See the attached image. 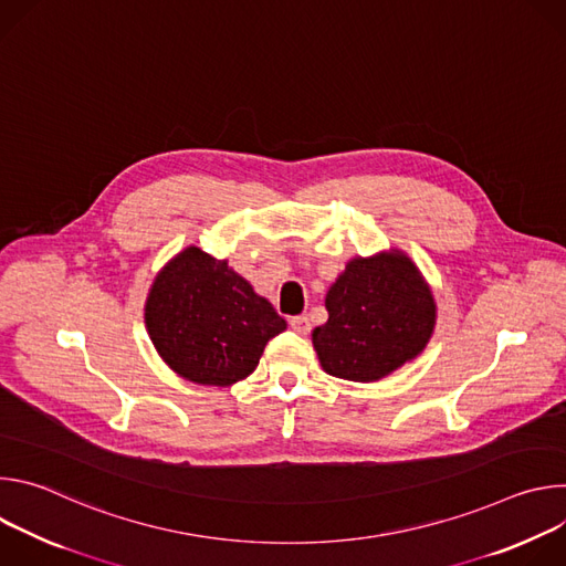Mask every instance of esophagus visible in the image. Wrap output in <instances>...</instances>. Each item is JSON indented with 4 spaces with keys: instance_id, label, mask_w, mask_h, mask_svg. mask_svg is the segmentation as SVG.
Segmentation results:
<instances>
[{
    "instance_id": "obj_1",
    "label": "esophagus",
    "mask_w": 566,
    "mask_h": 566,
    "mask_svg": "<svg viewBox=\"0 0 566 566\" xmlns=\"http://www.w3.org/2000/svg\"><path fill=\"white\" fill-rule=\"evenodd\" d=\"M289 325H291V329H293L295 334H300V336H306V334L311 332V322H308L306 315H293V317L289 319Z\"/></svg>"
}]
</instances>
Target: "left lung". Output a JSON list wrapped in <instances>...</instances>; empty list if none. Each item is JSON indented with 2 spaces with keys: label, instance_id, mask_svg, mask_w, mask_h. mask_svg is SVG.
I'll return each instance as SVG.
<instances>
[{
  "label": "left lung",
  "instance_id": "left-lung-1",
  "mask_svg": "<svg viewBox=\"0 0 566 566\" xmlns=\"http://www.w3.org/2000/svg\"><path fill=\"white\" fill-rule=\"evenodd\" d=\"M329 319L311 334L327 374L376 382L428 347L437 327L434 293L398 249L354 258L329 286Z\"/></svg>",
  "mask_w": 566,
  "mask_h": 566
}]
</instances>
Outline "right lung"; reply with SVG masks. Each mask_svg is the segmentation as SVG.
<instances>
[{"label":"right lung","instance_id":"right-lung-1","mask_svg":"<svg viewBox=\"0 0 566 566\" xmlns=\"http://www.w3.org/2000/svg\"><path fill=\"white\" fill-rule=\"evenodd\" d=\"M145 329L164 363L197 385L249 378L286 319L249 280L197 247L160 269L145 300Z\"/></svg>","mask_w":566,"mask_h":566}]
</instances>
